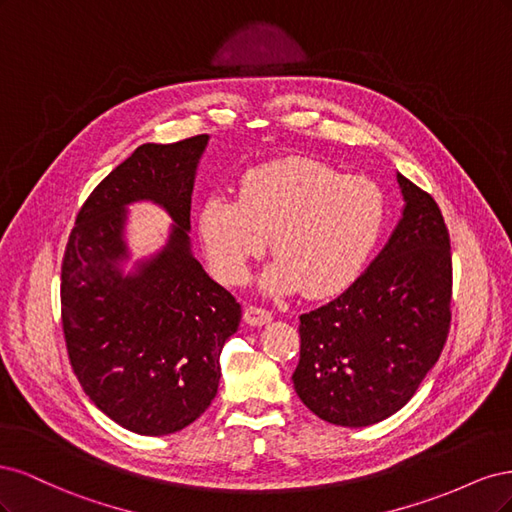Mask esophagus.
I'll return each mask as SVG.
<instances>
[{
    "label": "esophagus",
    "mask_w": 512,
    "mask_h": 512,
    "mask_svg": "<svg viewBox=\"0 0 512 512\" xmlns=\"http://www.w3.org/2000/svg\"><path fill=\"white\" fill-rule=\"evenodd\" d=\"M273 320V314L269 312L267 307H260V305H247L245 307V322L252 324V327H262V324H267Z\"/></svg>",
    "instance_id": "34e87169"
}]
</instances>
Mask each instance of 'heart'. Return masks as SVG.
Segmentation results:
<instances>
[{"label": "heart", "instance_id": "b5f03b06", "mask_svg": "<svg viewBox=\"0 0 512 512\" xmlns=\"http://www.w3.org/2000/svg\"><path fill=\"white\" fill-rule=\"evenodd\" d=\"M386 215V196L374 181L288 156L245 170L239 198L211 194L196 226L222 282L241 284L271 237L277 258L262 275V288L329 299L359 280L382 241Z\"/></svg>", "mask_w": 512, "mask_h": 512}]
</instances>
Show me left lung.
I'll return each instance as SVG.
<instances>
[{"label": "left lung", "mask_w": 512, "mask_h": 512, "mask_svg": "<svg viewBox=\"0 0 512 512\" xmlns=\"http://www.w3.org/2000/svg\"><path fill=\"white\" fill-rule=\"evenodd\" d=\"M404 213L367 271L299 320L292 382L322 421L367 427L404 408L451 327V239L440 207L397 173Z\"/></svg>", "instance_id": "1"}]
</instances>
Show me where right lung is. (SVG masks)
<instances>
[{"instance_id": "add662e5", "label": "right lung", "mask_w": 512, "mask_h": 512, "mask_svg": "<svg viewBox=\"0 0 512 512\" xmlns=\"http://www.w3.org/2000/svg\"><path fill=\"white\" fill-rule=\"evenodd\" d=\"M207 134L138 147L89 194L61 262V327L83 391L141 436L194 423L218 393L220 354L241 305L192 254L190 207ZM151 199L174 218L163 250L126 276L128 204Z\"/></svg>"}]
</instances>
